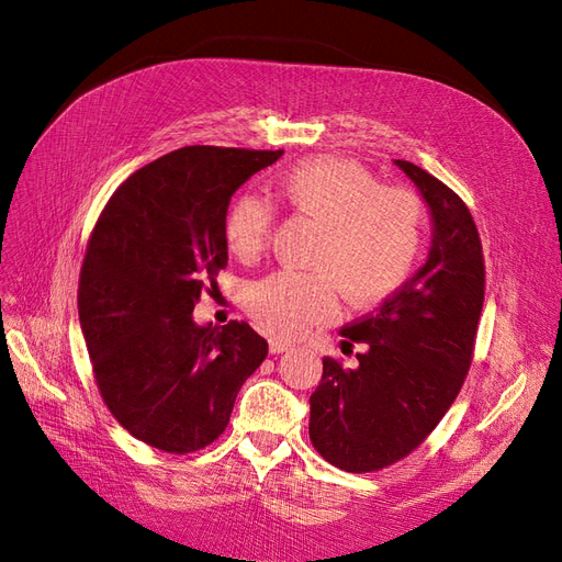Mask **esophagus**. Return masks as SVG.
Wrapping results in <instances>:
<instances>
[{
    "mask_svg": "<svg viewBox=\"0 0 562 562\" xmlns=\"http://www.w3.org/2000/svg\"><path fill=\"white\" fill-rule=\"evenodd\" d=\"M288 349H291V345L283 342V339H269V351L271 353H283Z\"/></svg>",
    "mask_w": 562,
    "mask_h": 562,
    "instance_id": "esophagus-1",
    "label": "esophagus"
}]
</instances>
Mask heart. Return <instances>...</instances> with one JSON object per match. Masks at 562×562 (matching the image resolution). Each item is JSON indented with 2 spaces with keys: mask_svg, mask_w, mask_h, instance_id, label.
I'll return each mask as SVG.
<instances>
[{
  "mask_svg": "<svg viewBox=\"0 0 562 562\" xmlns=\"http://www.w3.org/2000/svg\"><path fill=\"white\" fill-rule=\"evenodd\" d=\"M274 190L293 213L321 227L310 267L321 274L279 271L248 285L246 310L277 337H295L333 318V288L351 307L368 310L411 279L424 244L427 213L417 194L380 187L363 166L335 159H304L277 178ZM271 229V209L258 196L234 201L227 244L244 260L260 255Z\"/></svg>",
  "mask_w": 562,
  "mask_h": 562,
  "instance_id": "b5f03b06",
  "label": "heart"
}]
</instances>
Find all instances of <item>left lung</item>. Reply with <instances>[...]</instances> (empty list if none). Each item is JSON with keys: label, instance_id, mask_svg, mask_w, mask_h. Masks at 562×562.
Segmentation results:
<instances>
[{"label": "left lung", "instance_id": "1", "mask_svg": "<svg viewBox=\"0 0 562 562\" xmlns=\"http://www.w3.org/2000/svg\"><path fill=\"white\" fill-rule=\"evenodd\" d=\"M431 215L427 260L375 314L349 323L342 351L363 345L353 368L323 359L310 396V438L351 473L411 454L457 398L471 366L485 267L467 203L424 168L394 159Z\"/></svg>", "mask_w": 562, "mask_h": 562}]
</instances>
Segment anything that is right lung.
Returning <instances> with one entry per match:
<instances>
[{"mask_svg": "<svg viewBox=\"0 0 562 562\" xmlns=\"http://www.w3.org/2000/svg\"><path fill=\"white\" fill-rule=\"evenodd\" d=\"M283 155L192 145L135 171L83 258L79 321L110 413L143 443L194 452L225 431L267 339L248 323L199 326L203 283L227 265L232 194Z\"/></svg>", "mask_w": 562, "mask_h": 562, "instance_id": "1", "label": "right lung"}]
</instances>
